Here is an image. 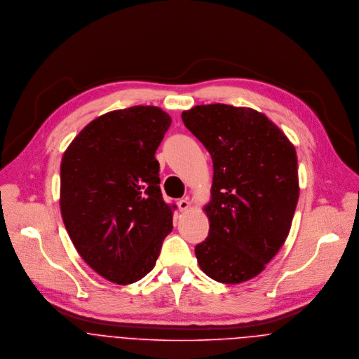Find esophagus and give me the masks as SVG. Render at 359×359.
Listing matches in <instances>:
<instances>
[{"instance_id":"esophagus-1","label":"esophagus","mask_w":359,"mask_h":359,"mask_svg":"<svg viewBox=\"0 0 359 359\" xmlns=\"http://www.w3.org/2000/svg\"><path fill=\"white\" fill-rule=\"evenodd\" d=\"M178 208H180V211H187L189 207H191V203H189V201L185 198V199H181V201H178Z\"/></svg>"}]
</instances>
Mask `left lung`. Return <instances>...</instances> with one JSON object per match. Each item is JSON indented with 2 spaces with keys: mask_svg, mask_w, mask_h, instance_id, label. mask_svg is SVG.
<instances>
[{
  "mask_svg": "<svg viewBox=\"0 0 359 359\" xmlns=\"http://www.w3.org/2000/svg\"><path fill=\"white\" fill-rule=\"evenodd\" d=\"M212 160L210 231L195 248L211 279L235 285L264 271L283 246L299 201L293 144L265 114L224 103L182 111Z\"/></svg>",
  "mask_w": 359,
  "mask_h": 359,
  "instance_id": "obj_1",
  "label": "left lung"
}]
</instances>
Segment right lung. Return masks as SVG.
Listing matches in <instances>:
<instances>
[{
  "instance_id": "right-lung-1",
  "label": "right lung",
  "mask_w": 359,
  "mask_h": 359,
  "mask_svg": "<svg viewBox=\"0 0 359 359\" xmlns=\"http://www.w3.org/2000/svg\"><path fill=\"white\" fill-rule=\"evenodd\" d=\"M171 124L156 106L104 113L73 140L60 163V212L81 258L130 285L154 269L172 208L161 196L154 154Z\"/></svg>"
}]
</instances>
